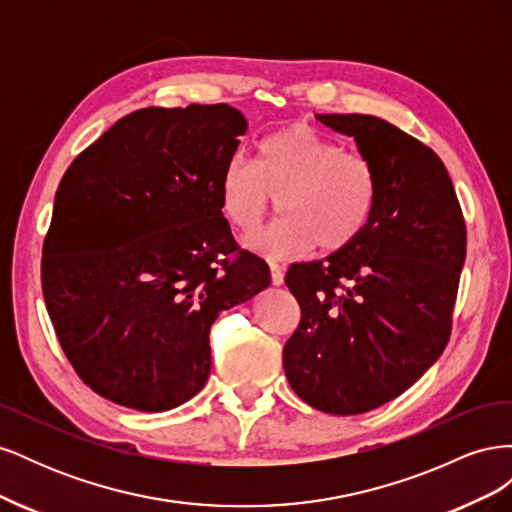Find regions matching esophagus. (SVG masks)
I'll return each mask as SVG.
<instances>
[{"label": "esophagus", "mask_w": 512, "mask_h": 512, "mask_svg": "<svg viewBox=\"0 0 512 512\" xmlns=\"http://www.w3.org/2000/svg\"><path fill=\"white\" fill-rule=\"evenodd\" d=\"M271 282L273 286H282L284 284V275H286V267L277 265V262H271Z\"/></svg>", "instance_id": "1"}]
</instances>
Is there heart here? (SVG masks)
Here are the masks:
<instances>
[{
	"label": "heart",
	"instance_id": "heart-1",
	"mask_svg": "<svg viewBox=\"0 0 512 512\" xmlns=\"http://www.w3.org/2000/svg\"><path fill=\"white\" fill-rule=\"evenodd\" d=\"M220 211L241 232H254L280 205L284 218L245 243L267 258L346 250L359 239L380 196L369 158L346 151L307 123L260 138L254 164L232 158L220 175Z\"/></svg>",
	"mask_w": 512,
	"mask_h": 512
}]
</instances>
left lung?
<instances>
[{"label":"left lung","mask_w":512,"mask_h":512,"mask_svg":"<svg viewBox=\"0 0 512 512\" xmlns=\"http://www.w3.org/2000/svg\"><path fill=\"white\" fill-rule=\"evenodd\" d=\"M316 117L374 162L380 196L346 250L286 273L301 322L284 346V371L305 404L350 416L410 389L446 348L466 222L427 145L374 115Z\"/></svg>","instance_id":"8db88e82"}]
</instances>
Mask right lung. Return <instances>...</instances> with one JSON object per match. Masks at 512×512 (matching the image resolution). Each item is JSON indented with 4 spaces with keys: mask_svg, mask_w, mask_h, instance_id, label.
I'll use <instances>...</instances> for the list:
<instances>
[{
    "mask_svg": "<svg viewBox=\"0 0 512 512\" xmlns=\"http://www.w3.org/2000/svg\"><path fill=\"white\" fill-rule=\"evenodd\" d=\"M245 132L228 104L141 108L61 179L42 294L68 361L104 399L185 404L209 378L215 318L271 284L220 211V175Z\"/></svg>",
    "mask_w": 512,
    "mask_h": 512,
    "instance_id": "add662e5",
    "label": "right lung"
}]
</instances>
